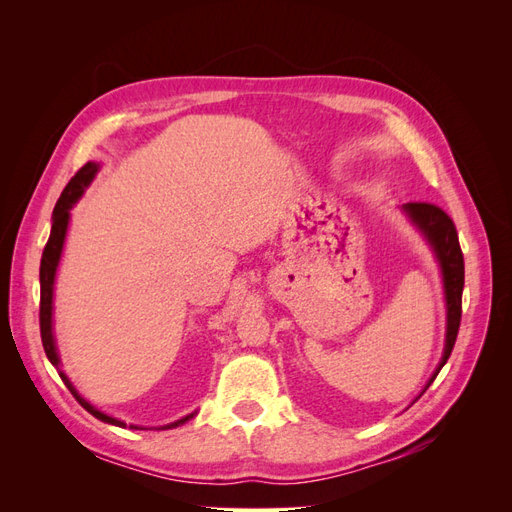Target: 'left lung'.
I'll use <instances>...</instances> for the list:
<instances>
[{"label":"left lung","instance_id":"1","mask_svg":"<svg viewBox=\"0 0 512 512\" xmlns=\"http://www.w3.org/2000/svg\"><path fill=\"white\" fill-rule=\"evenodd\" d=\"M404 211L412 224L423 232L425 239L436 252V258L442 269V280H444V299H446V342H444V354L442 361L433 371L427 386L436 380L440 369L448 361V356L453 352L455 339L459 333V322H461V294H463V254L459 247L457 228L453 220L448 218L446 211L431 203H408L404 205ZM427 386L423 393L427 391Z\"/></svg>","mask_w":512,"mask_h":512}]
</instances>
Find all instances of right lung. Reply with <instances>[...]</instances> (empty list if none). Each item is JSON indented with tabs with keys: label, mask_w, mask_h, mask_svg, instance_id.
<instances>
[{
	"label": "right lung",
	"mask_w": 512,
	"mask_h": 512,
	"mask_svg": "<svg viewBox=\"0 0 512 512\" xmlns=\"http://www.w3.org/2000/svg\"><path fill=\"white\" fill-rule=\"evenodd\" d=\"M98 164L96 162H87L79 173H76L68 185L64 188V192H61L57 205L53 209V226H51V237L49 241H46L44 245V252H42V260H40V337H42V346H44V352L46 356H49V361L57 367L59 371V378L64 380V384L70 389V393L76 397V401L89 412L94 414L96 418H100V421L108 423V425H117V427H126V423L123 421H117V418L108 416L100 410H96L94 406L89 404L87 399H83L79 393H76V389L72 386V382L68 380V376L64 374V371L59 369V356H57V348H55V337H53V284H55V271H57V265H59V258H61V250H64V241H66V230H68V220H70V209L72 205L79 200L85 192L87 185L91 183V179L96 177L98 173ZM190 418H194V412L179 418V421L170 423V425H164L160 429H173V427H179L183 425L185 421H190ZM132 429H141V427H134L130 425Z\"/></svg>",
	"instance_id": "right-lung-1"
}]
</instances>
